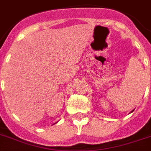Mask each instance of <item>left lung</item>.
<instances>
[{"label":"left lung","mask_w":151,"mask_h":151,"mask_svg":"<svg viewBox=\"0 0 151 151\" xmlns=\"http://www.w3.org/2000/svg\"><path fill=\"white\" fill-rule=\"evenodd\" d=\"M133 111H134V110H132V111H131V113H132V112H133Z\"/></svg>","instance_id":"8db88e82"}]
</instances>
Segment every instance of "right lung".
I'll use <instances>...</instances> for the list:
<instances>
[{
    "instance_id": "right-lung-1",
    "label": "right lung",
    "mask_w": 151,
    "mask_h": 151,
    "mask_svg": "<svg viewBox=\"0 0 151 151\" xmlns=\"http://www.w3.org/2000/svg\"><path fill=\"white\" fill-rule=\"evenodd\" d=\"M55 124H56V123H55Z\"/></svg>"
}]
</instances>
